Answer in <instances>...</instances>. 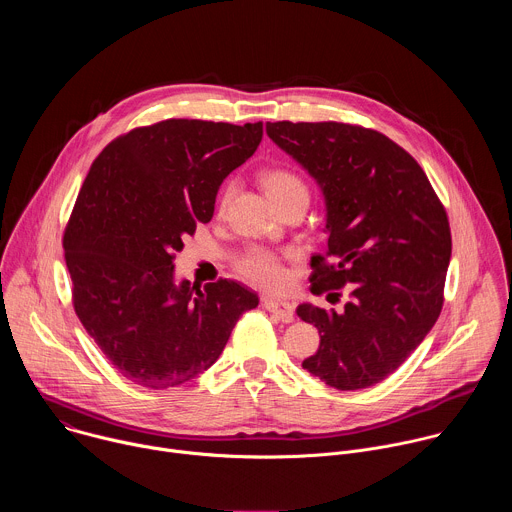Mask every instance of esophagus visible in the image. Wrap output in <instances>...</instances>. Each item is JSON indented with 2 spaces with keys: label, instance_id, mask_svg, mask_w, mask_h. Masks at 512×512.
I'll use <instances>...</instances> for the list:
<instances>
[{
  "label": "esophagus",
  "instance_id": "obj_1",
  "mask_svg": "<svg viewBox=\"0 0 512 512\" xmlns=\"http://www.w3.org/2000/svg\"><path fill=\"white\" fill-rule=\"evenodd\" d=\"M263 306L285 324L294 320V304H289L285 300H275V298H263Z\"/></svg>",
  "mask_w": 512,
  "mask_h": 512
}]
</instances>
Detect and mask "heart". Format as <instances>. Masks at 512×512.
I'll use <instances>...</instances> for the list:
<instances>
[{"label": "heart", "mask_w": 512, "mask_h": 512, "mask_svg": "<svg viewBox=\"0 0 512 512\" xmlns=\"http://www.w3.org/2000/svg\"><path fill=\"white\" fill-rule=\"evenodd\" d=\"M263 184L275 204H281L289 198H298V196L308 198L310 196L306 182L300 176H296L294 172H287V170H273V172L265 174ZM231 196H233V186H229L225 190L223 204H227L231 200ZM239 271L251 283L265 287V289H281L287 283V271H285L281 259L263 249L247 251L239 261Z\"/></svg>", "instance_id": "obj_1"}]
</instances>
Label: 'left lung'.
Wrapping results in <instances>:
<instances>
[{
	"label": "left lung",
	"mask_w": 512,
	"mask_h": 512,
	"mask_svg": "<svg viewBox=\"0 0 512 512\" xmlns=\"http://www.w3.org/2000/svg\"><path fill=\"white\" fill-rule=\"evenodd\" d=\"M269 139L320 186L326 255L312 257V291L350 298L342 312L298 316L320 332L302 367L338 391L367 389L423 342L444 304L452 235L419 164L387 135L336 121L267 123Z\"/></svg>",
	"instance_id": "obj_1"
}]
</instances>
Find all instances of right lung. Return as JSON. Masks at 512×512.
Instances as JSON below:
<instances>
[{"label": "right lung", "mask_w": 512, "mask_h": 512, "mask_svg": "<svg viewBox=\"0 0 512 512\" xmlns=\"http://www.w3.org/2000/svg\"><path fill=\"white\" fill-rule=\"evenodd\" d=\"M261 137V121L168 119L117 137L93 162L64 233V259L79 320L135 385L192 381L259 306L231 279L202 289L178 281L174 255L210 221L218 188Z\"/></svg>", "instance_id": "right-lung-1"}]
</instances>
